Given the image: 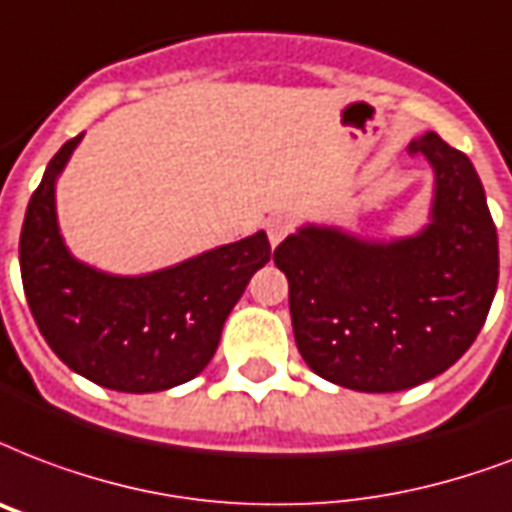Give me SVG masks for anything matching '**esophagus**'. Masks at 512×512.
Instances as JSON below:
<instances>
[{
	"mask_svg": "<svg viewBox=\"0 0 512 512\" xmlns=\"http://www.w3.org/2000/svg\"><path fill=\"white\" fill-rule=\"evenodd\" d=\"M265 230H268V241H271V247H276L279 241H284L292 233V222L284 217V214H276L271 220L265 222Z\"/></svg>",
	"mask_w": 512,
	"mask_h": 512,
	"instance_id": "34e87169",
	"label": "esophagus"
}]
</instances>
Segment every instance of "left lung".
I'll list each match as a JSON object with an SVG mask.
<instances>
[{
    "label": "left lung",
    "mask_w": 512,
    "mask_h": 512,
    "mask_svg": "<svg viewBox=\"0 0 512 512\" xmlns=\"http://www.w3.org/2000/svg\"><path fill=\"white\" fill-rule=\"evenodd\" d=\"M408 152L435 171L421 233L365 241L306 225L273 252L290 282L300 357L354 392H400L440 376L473 346L497 292V228L470 158L432 131Z\"/></svg>",
    "instance_id": "1"
}]
</instances>
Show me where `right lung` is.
Returning a JSON list of instances; mask_svg holds the SVG:
<instances>
[{
    "label": "right lung",
    "instance_id": "1",
    "mask_svg": "<svg viewBox=\"0 0 512 512\" xmlns=\"http://www.w3.org/2000/svg\"><path fill=\"white\" fill-rule=\"evenodd\" d=\"M83 134L53 155L21 230V279L39 333L64 365L115 392H163L195 378L220 343L230 308L271 260L263 230L144 276L74 260L56 217V179Z\"/></svg>",
    "mask_w": 512,
    "mask_h": 512
}]
</instances>
